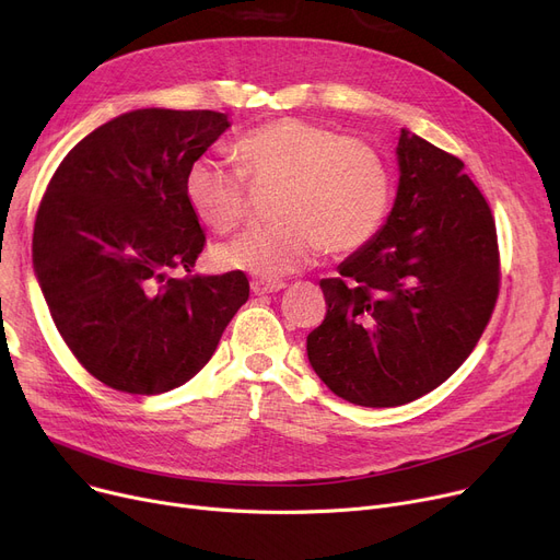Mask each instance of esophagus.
Wrapping results in <instances>:
<instances>
[{"label":"esophagus","mask_w":560,"mask_h":560,"mask_svg":"<svg viewBox=\"0 0 560 560\" xmlns=\"http://www.w3.org/2000/svg\"><path fill=\"white\" fill-rule=\"evenodd\" d=\"M283 288H285V281H262V279L252 281L254 295H268V292H279Z\"/></svg>","instance_id":"34e87169"}]
</instances>
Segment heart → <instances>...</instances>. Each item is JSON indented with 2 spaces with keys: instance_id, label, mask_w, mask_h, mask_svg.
<instances>
[{
  "instance_id": "heart-1",
  "label": "heart",
  "mask_w": 560,
  "mask_h": 560,
  "mask_svg": "<svg viewBox=\"0 0 560 560\" xmlns=\"http://www.w3.org/2000/svg\"><path fill=\"white\" fill-rule=\"evenodd\" d=\"M241 167L213 156L190 163L184 190L192 213L215 233H231L247 218V185L272 188L268 226L220 245L222 268L279 279L327 254L365 247L390 206V172L374 147L298 117L256 127L233 144Z\"/></svg>"
}]
</instances>
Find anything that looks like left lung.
I'll return each mask as SVG.
<instances>
[{
	"instance_id": "left-lung-1",
	"label": "left lung",
	"mask_w": 560,
	"mask_h": 560,
	"mask_svg": "<svg viewBox=\"0 0 560 560\" xmlns=\"http://www.w3.org/2000/svg\"><path fill=\"white\" fill-rule=\"evenodd\" d=\"M399 186L374 238L322 279L325 322L306 338L315 374L370 408L413 401L472 354L499 295L490 206L463 161L401 129Z\"/></svg>"
}]
</instances>
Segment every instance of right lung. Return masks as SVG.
Instances as JSON below:
<instances>
[{"mask_svg":"<svg viewBox=\"0 0 560 560\" xmlns=\"http://www.w3.org/2000/svg\"><path fill=\"white\" fill-rule=\"evenodd\" d=\"M229 127L215 110H129L74 144L51 176L34 270L58 334L108 388L184 386L249 300L241 270L190 275L206 235L184 179Z\"/></svg>","mask_w":560,"mask_h":560,"instance_id":"obj_1","label":"right lung"}]
</instances>
